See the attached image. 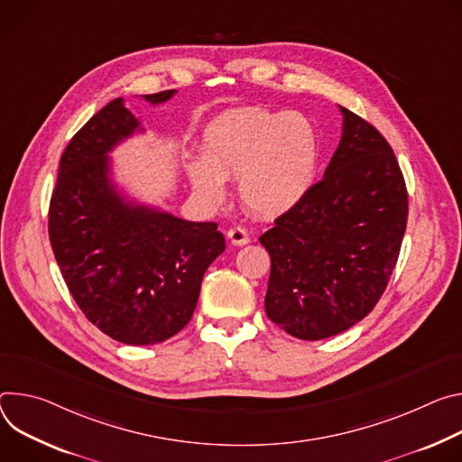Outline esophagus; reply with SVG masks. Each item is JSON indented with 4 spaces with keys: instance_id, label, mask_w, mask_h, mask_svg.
Here are the masks:
<instances>
[{
    "instance_id": "1",
    "label": "esophagus",
    "mask_w": 462,
    "mask_h": 462,
    "mask_svg": "<svg viewBox=\"0 0 462 462\" xmlns=\"http://www.w3.org/2000/svg\"><path fill=\"white\" fill-rule=\"evenodd\" d=\"M227 238L235 245H245L249 242V235H247V231L244 227H231L227 231Z\"/></svg>"
}]
</instances>
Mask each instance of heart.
Segmentation results:
<instances>
[{
    "instance_id": "heart-1",
    "label": "heart",
    "mask_w": 462,
    "mask_h": 462,
    "mask_svg": "<svg viewBox=\"0 0 462 462\" xmlns=\"http://www.w3.org/2000/svg\"><path fill=\"white\" fill-rule=\"evenodd\" d=\"M203 158L187 162L194 192L208 203L226 199V180H238V196L259 217H279L314 183L319 135L309 116L244 108L217 119L203 134Z\"/></svg>"
}]
</instances>
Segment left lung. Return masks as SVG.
I'll return each mask as SVG.
<instances>
[{
  "instance_id": "obj_1",
  "label": "left lung",
  "mask_w": 462,
  "mask_h": 462,
  "mask_svg": "<svg viewBox=\"0 0 462 462\" xmlns=\"http://www.w3.org/2000/svg\"><path fill=\"white\" fill-rule=\"evenodd\" d=\"M343 134L321 181L261 236L272 257L268 318L318 341L362 321L396 266L407 190L385 137L339 106Z\"/></svg>"
}]
</instances>
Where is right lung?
<instances>
[{
	"label": "right lung",
	"instance_id": "1",
	"mask_svg": "<svg viewBox=\"0 0 462 462\" xmlns=\"http://www.w3.org/2000/svg\"><path fill=\"white\" fill-rule=\"evenodd\" d=\"M176 91L143 95L162 105ZM141 123L123 98L69 141L49 205V240L82 314L126 345H156L192 318L205 270L226 249L215 222H189L128 201L108 153Z\"/></svg>",
	"mask_w": 462,
	"mask_h": 462
}]
</instances>
